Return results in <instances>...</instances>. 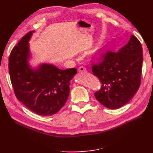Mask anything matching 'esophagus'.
Segmentation results:
<instances>
[{"mask_svg":"<svg viewBox=\"0 0 153 153\" xmlns=\"http://www.w3.org/2000/svg\"><path fill=\"white\" fill-rule=\"evenodd\" d=\"M86 71H87L86 69L84 67L81 66V67H79V69H78L79 73H85V72H86Z\"/></svg>","mask_w":153,"mask_h":153,"instance_id":"34e87169","label":"esophagus"}]
</instances>
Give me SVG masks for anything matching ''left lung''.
I'll return each instance as SVG.
<instances>
[{"label":"left lung","instance_id":"obj_1","mask_svg":"<svg viewBox=\"0 0 153 153\" xmlns=\"http://www.w3.org/2000/svg\"><path fill=\"white\" fill-rule=\"evenodd\" d=\"M142 61L141 43L134 35L117 53L107 52L103 60L92 68L102 84L101 89L95 93L98 101L111 109L127 104L140 85Z\"/></svg>","mask_w":153,"mask_h":153}]
</instances>
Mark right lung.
I'll return each instance as SVG.
<instances>
[{"mask_svg": "<svg viewBox=\"0 0 153 153\" xmlns=\"http://www.w3.org/2000/svg\"><path fill=\"white\" fill-rule=\"evenodd\" d=\"M34 32L27 33L13 48L9 59V75L17 99L32 112L50 116L65 104L77 69L63 70L45 63L33 67L29 42Z\"/></svg>", "mask_w": 153, "mask_h": 153, "instance_id": "right-lung-1", "label": "right lung"}]
</instances>
